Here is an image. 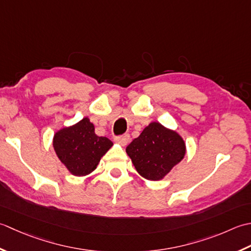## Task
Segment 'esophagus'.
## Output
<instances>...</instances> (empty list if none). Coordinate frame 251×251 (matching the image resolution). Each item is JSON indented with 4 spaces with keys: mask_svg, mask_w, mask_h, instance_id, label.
Wrapping results in <instances>:
<instances>
[{
    "mask_svg": "<svg viewBox=\"0 0 251 251\" xmlns=\"http://www.w3.org/2000/svg\"><path fill=\"white\" fill-rule=\"evenodd\" d=\"M115 141L117 143H119L121 146H126L127 144H129V142H130V135L129 134H124V135H121V136H117L116 139H115Z\"/></svg>",
    "mask_w": 251,
    "mask_h": 251,
    "instance_id": "obj_1",
    "label": "esophagus"
}]
</instances>
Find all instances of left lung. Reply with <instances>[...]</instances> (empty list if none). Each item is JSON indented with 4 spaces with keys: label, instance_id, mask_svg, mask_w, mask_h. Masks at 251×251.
<instances>
[{
    "label": "left lung",
    "instance_id": "1",
    "mask_svg": "<svg viewBox=\"0 0 251 251\" xmlns=\"http://www.w3.org/2000/svg\"><path fill=\"white\" fill-rule=\"evenodd\" d=\"M126 151L142 177L159 181L183 160L186 145L176 131L154 121L127 145Z\"/></svg>",
    "mask_w": 251,
    "mask_h": 251
}]
</instances>
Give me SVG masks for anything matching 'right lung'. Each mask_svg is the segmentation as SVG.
Wrapping results in <instances>:
<instances>
[{
	"instance_id": "right-lung-1",
	"label": "right lung",
	"mask_w": 251,
	"mask_h": 251,
	"mask_svg": "<svg viewBox=\"0 0 251 251\" xmlns=\"http://www.w3.org/2000/svg\"><path fill=\"white\" fill-rule=\"evenodd\" d=\"M112 145L109 139L95 134V126L88 117L58 130L53 137L56 156L75 176L93 172Z\"/></svg>"
}]
</instances>
